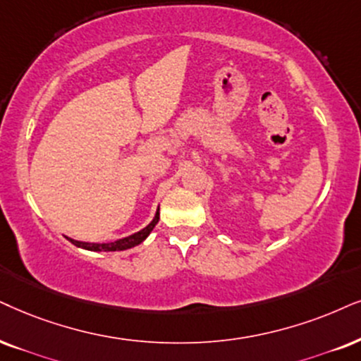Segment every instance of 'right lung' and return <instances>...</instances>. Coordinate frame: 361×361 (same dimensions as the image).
<instances>
[{
    "instance_id": "right-lung-1",
    "label": "right lung",
    "mask_w": 361,
    "mask_h": 361,
    "mask_svg": "<svg viewBox=\"0 0 361 361\" xmlns=\"http://www.w3.org/2000/svg\"><path fill=\"white\" fill-rule=\"evenodd\" d=\"M159 220V208L157 209V214H154L153 221L149 223L148 226H145L143 230L136 231V233L126 236V238H121V240H116V241H111V243H86V241H76V240H71L73 245H76L78 248H85V250H90V252H123V250H128V248H133V246L140 245L141 241L147 240V236L152 233L153 228L157 226V223Z\"/></svg>"
}]
</instances>
